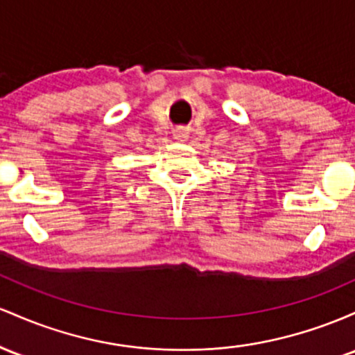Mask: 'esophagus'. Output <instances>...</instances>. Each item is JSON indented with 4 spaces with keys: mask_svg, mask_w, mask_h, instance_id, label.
<instances>
[{
    "mask_svg": "<svg viewBox=\"0 0 355 355\" xmlns=\"http://www.w3.org/2000/svg\"><path fill=\"white\" fill-rule=\"evenodd\" d=\"M174 139H176V141H186V139H188V132H186L184 129L174 130Z\"/></svg>",
    "mask_w": 355,
    "mask_h": 355,
    "instance_id": "34e87169",
    "label": "esophagus"
}]
</instances>
